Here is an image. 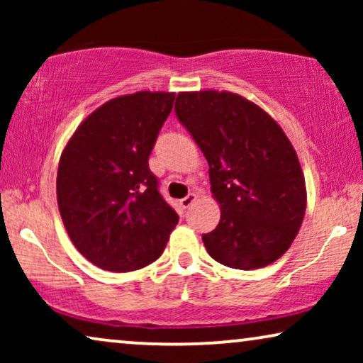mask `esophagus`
<instances>
[{
  "instance_id": "obj_1",
  "label": "esophagus",
  "mask_w": 363,
  "mask_h": 363,
  "mask_svg": "<svg viewBox=\"0 0 363 363\" xmlns=\"http://www.w3.org/2000/svg\"><path fill=\"white\" fill-rule=\"evenodd\" d=\"M196 195H195V193H188V195L185 196V198H182V200H180V205L183 206V208H190L191 205H193V203H195V200H196Z\"/></svg>"
}]
</instances>
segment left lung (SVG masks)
Wrapping results in <instances>:
<instances>
[{"label":"left lung","mask_w":363,"mask_h":363,"mask_svg":"<svg viewBox=\"0 0 363 363\" xmlns=\"http://www.w3.org/2000/svg\"><path fill=\"white\" fill-rule=\"evenodd\" d=\"M175 112L210 165L218 226L203 242L233 269H259L284 255L306 213L297 153L274 118L228 91L180 92Z\"/></svg>","instance_id":"obj_1"}]
</instances>
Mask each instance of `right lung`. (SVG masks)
I'll return each instance as SVG.
<instances>
[{"label":"right lung","instance_id":"add662e5","mask_svg":"<svg viewBox=\"0 0 363 363\" xmlns=\"http://www.w3.org/2000/svg\"><path fill=\"white\" fill-rule=\"evenodd\" d=\"M175 92L140 91L102 104L76 128L57 168V205L77 251L112 272L157 261L178 223L148 157Z\"/></svg>","mask_w":363,"mask_h":363}]
</instances>
